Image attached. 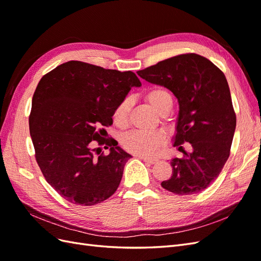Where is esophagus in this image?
Instances as JSON below:
<instances>
[{"mask_svg": "<svg viewBox=\"0 0 261 261\" xmlns=\"http://www.w3.org/2000/svg\"><path fill=\"white\" fill-rule=\"evenodd\" d=\"M139 158L140 159H143L145 162H147V163H151V164H153V163H155L158 160L156 159H152V158H147V156H140L139 155Z\"/></svg>", "mask_w": 261, "mask_h": 261, "instance_id": "1", "label": "esophagus"}]
</instances>
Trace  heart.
Listing matches in <instances>:
<instances>
[{"instance_id": "b5f03b06", "label": "heart", "mask_w": 261, "mask_h": 261, "mask_svg": "<svg viewBox=\"0 0 261 261\" xmlns=\"http://www.w3.org/2000/svg\"><path fill=\"white\" fill-rule=\"evenodd\" d=\"M145 97L158 113L168 114L173 106V98L169 90L163 87H154L149 89ZM133 101L129 97L124 98L113 112V122L118 127H125L128 122ZM164 143V136L160 132L134 130L126 134L122 138V145L127 151L138 155H151Z\"/></svg>"}]
</instances>
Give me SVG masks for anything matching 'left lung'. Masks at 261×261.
Wrapping results in <instances>:
<instances>
[{"label": "left lung", "mask_w": 261, "mask_h": 261, "mask_svg": "<svg viewBox=\"0 0 261 261\" xmlns=\"http://www.w3.org/2000/svg\"><path fill=\"white\" fill-rule=\"evenodd\" d=\"M143 80L168 88L179 106L174 146L183 156L171 160L172 176L161 186L176 195L204 191L230 155L236 115L222 70L195 53L180 54L138 70ZM189 142L191 153L180 145Z\"/></svg>", "instance_id": "1"}]
</instances>
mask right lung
Returning a JSON list of instances; mask_svg holds the SVG:
<instances>
[{
  "instance_id": "add662e5",
  "label": "right lung",
  "mask_w": 261,
  "mask_h": 261,
  "mask_svg": "<svg viewBox=\"0 0 261 261\" xmlns=\"http://www.w3.org/2000/svg\"><path fill=\"white\" fill-rule=\"evenodd\" d=\"M135 73L69 61L45 74L31 103L29 130L36 160L46 181L63 198L93 206L110 198L132 155L103 138L113 112L132 87ZM110 147L109 155L101 145Z\"/></svg>"
}]
</instances>
